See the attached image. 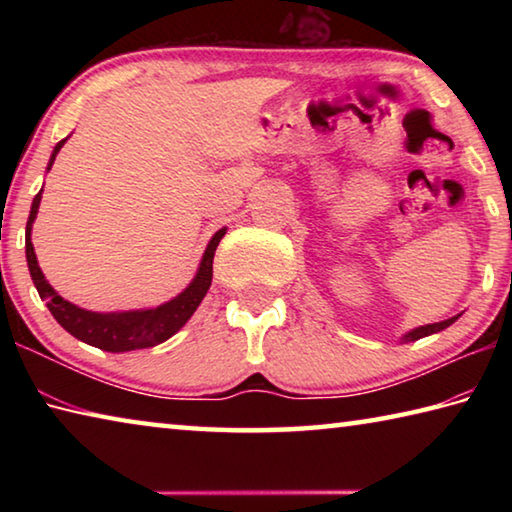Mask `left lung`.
<instances>
[{"label":"left lung","mask_w":512,"mask_h":512,"mask_svg":"<svg viewBox=\"0 0 512 512\" xmlns=\"http://www.w3.org/2000/svg\"><path fill=\"white\" fill-rule=\"evenodd\" d=\"M458 316H461V314H458ZM458 316H454V318H447V320H440V323H431V325L415 327V329H411L409 334H404V336H402V343L418 341V339H424V336H429V334H436V332H440V329H445V327L452 325L454 320H458Z\"/></svg>","instance_id":"left-lung-1"}]
</instances>
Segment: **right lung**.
Returning a JSON list of instances; mask_svg holds the SVG:
<instances>
[{"label": "right lung", "instance_id": "add662e5", "mask_svg": "<svg viewBox=\"0 0 512 512\" xmlns=\"http://www.w3.org/2000/svg\"><path fill=\"white\" fill-rule=\"evenodd\" d=\"M67 142L60 140L56 144L54 153H51L47 171L54 164L58 151L63 149V144ZM40 198H42V189L33 198L31 205V214L27 221V264H29V273L31 280L36 284V289L40 293V298L47 302V307L51 311V316L58 320L60 327H65L74 339H79L88 345H94V348L106 350V352H131V350H144V348H153L162 341L171 339L173 334L183 327L196 307L201 305V300L205 298L207 289L212 284V262H214V253L219 241L225 235V228H221L216 235L210 239L207 244L201 266H198L196 277L192 284L178 293L176 298L164 302L160 307L153 309H135V311H112V314H99V311H88L72 305V302L65 300L63 296H58L54 287L45 280L42 275L38 259H36V250H33L31 244V228L33 221H36L38 207H40Z\"/></svg>", "mask_w": 512, "mask_h": 512}]
</instances>
